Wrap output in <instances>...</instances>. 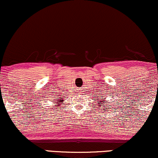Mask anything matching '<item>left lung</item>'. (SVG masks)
<instances>
[{"label":"left lung","mask_w":158,"mask_h":158,"mask_svg":"<svg viewBox=\"0 0 158 158\" xmlns=\"http://www.w3.org/2000/svg\"><path fill=\"white\" fill-rule=\"evenodd\" d=\"M103 100H104V99H103ZM107 102V101H106ZM102 103H103V102H102ZM107 103H108V102H107ZM100 104H101V103H100ZM100 106H102V105H100ZM99 108H100V107H99Z\"/></svg>","instance_id":"left-lung-1"}]
</instances>
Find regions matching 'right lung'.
Returning <instances> with one entry per match:
<instances>
[{
	"instance_id": "1",
	"label": "right lung",
	"mask_w": 158,
	"mask_h": 158,
	"mask_svg": "<svg viewBox=\"0 0 158 158\" xmlns=\"http://www.w3.org/2000/svg\"><path fill=\"white\" fill-rule=\"evenodd\" d=\"M55 101H57V103H58V102H63V100H62V98H60V101H59V100H57V99H56L55 100Z\"/></svg>"
}]
</instances>
